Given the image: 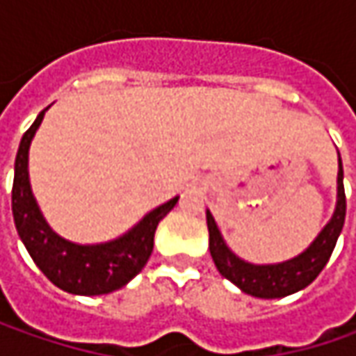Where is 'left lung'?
I'll return each mask as SVG.
<instances>
[{
  "instance_id": "left-lung-1",
  "label": "left lung",
  "mask_w": 356,
  "mask_h": 356,
  "mask_svg": "<svg viewBox=\"0 0 356 356\" xmlns=\"http://www.w3.org/2000/svg\"><path fill=\"white\" fill-rule=\"evenodd\" d=\"M345 213H347V198H345V186H343V162L339 156L335 212L305 252L281 264L255 266L250 261H243L227 248L213 216L208 210L206 220H208V232H210V253H212L213 264L218 267V271L234 285H238L243 293L261 297V299H280V297L297 293L317 280L323 267L327 266L331 253L335 250L337 239L341 236L343 224H345Z\"/></svg>"
}]
</instances>
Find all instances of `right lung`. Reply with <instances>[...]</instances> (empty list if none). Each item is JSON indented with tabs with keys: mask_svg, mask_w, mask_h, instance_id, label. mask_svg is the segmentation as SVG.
<instances>
[{
	"mask_svg": "<svg viewBox=\"0 0 356 356\" xmlns=\"http://www.w3.org/2000/svg\"><path fill=\"white\" fill-rule=\"evenodd\" d=\"M49 108V106H47ZM43 108L23 134L15 156V176L11 190V210L23 245L51 283L75 295H104L124 287L146 266L158 222L176 206L178 196L148 212L124 236L104 243H73L55 234L37 206L29 184V146L41 120Z\"/></svg>",
	"mask_w": 356,
	"mask_h": 356,
	"instance_id": "obj_1",
	"label": "right lung"
}]
</instances>
